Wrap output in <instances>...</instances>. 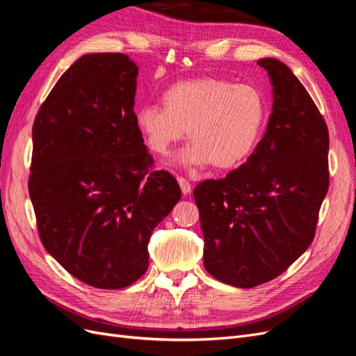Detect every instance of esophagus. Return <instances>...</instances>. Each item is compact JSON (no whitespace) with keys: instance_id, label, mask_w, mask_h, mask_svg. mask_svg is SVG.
<instances>
[{"instance_id":"esophagus-1","label":"esophagus","mask_w":356,"mask_h":356,"mask_svg":"<svg viewBox=\"0 0 356 356\" xmlns=\"http://www.w3.org/2000/svg\"><path fill=\"white\" fill-rule=\"evenodd\" d=\"M177 179H178V184L181 187V191L184 193V195H188V193L191 191V184H190V182L184 177H178Z\"/></svg>"}]
</instances>
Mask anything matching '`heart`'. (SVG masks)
I'll return each mask as SVG.
<instances>
[{
	"instance_id": "b5f03b06",
	"label": "heart",
	"mask_w": 356,
	"mask_h": 356,
	"mask_svg": "<svg viewBox=\"0 0 356 356\" xmlns=\"http://www.w3.org/2000/svg\"><path fill=\"white\" fill-rule=\"evenodd\" d=\"M163 106L145 105L135 114L147 147L165 156L188 131L193 143L182 163L218 169L239 166L257 145L266 120V102L251 84L200 79L170 86L161 95Z\"/></svg>"
}]
</instances>
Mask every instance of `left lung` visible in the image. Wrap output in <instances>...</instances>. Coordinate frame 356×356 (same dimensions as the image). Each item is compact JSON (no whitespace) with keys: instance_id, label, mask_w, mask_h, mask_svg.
Segmentation results:
<instances>
[{"instance_id":"left-lung-1","label":"left lung","mask_w":356,"mask_h":356,"mask_svg":"<svg viewBox=\"0 0 356 356\" xmlns=\"http://www.w3.org/2000/svg\"><path fill=\"white\" fill-rule=\"evenodd\" d=\"M258 65L273 84L264 136L238 169L193 191L204 268L238 288L272 281L307 250L330 186V135L316 104L285 63Z\"/></svg>"}]
</instances>
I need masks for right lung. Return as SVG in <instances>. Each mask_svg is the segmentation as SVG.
I'll list each match as a JSON object with an SVG mask.
<instances>
[{
	"mask_svg": "<svg viewBox=\"0 0 356 356\" xmlns=\"http://www.w3.org/2000/svg\"><path fill=\"white\" fill-rule=\"evenodd\" d=\"M136 75L123 53L84 55L32 124L28 190L41 243L68 273L101 289L145 273L152 233L181 197L174 175L153 169L136 127Z\"/></svg>",
	"mask_w": 356,
	"mask_h": 356,
	"instance_id": "obj_1",
	"label": "right lung"
}]
</instances>
